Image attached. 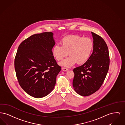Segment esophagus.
I'll return each instance as SVG.
<instances>
[{"instance_id":"esophagus-1","label":"esophagus","mask_w":125,"mask_h":125,"mask_svg":"<svg viewBox=\"0 0 125 125\" xmlns=\"http://www.w3.org/2000/svg\"><path fill=\"white\" fill-rule=\"evenodd\" d=\"M62 70L63 71H67L68 70V69L65 68V67H62Z\"/></svg>"}]
</instances>
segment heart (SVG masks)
<instances>
[{
  "label": "heart",
  "mask_w": 125,
  "mask_h": 125,
  "mask_svg": "<svg viewBox=\"0 0 125 125\" xmlns=\"http://www.w3.org/2000/svg\"><path fill=\"white\" fill-rule=\"evenodd\" d=\"M93 42L89 37L78 35H69L61 40V45L57 44L52 49L54 57L58 61L63 60L69 52L67 58L60 63V65L70 67L77 62L83 64L89 59L93 49Z\"/></svg>",
  "instance_id": "obj_1"
}]
</instances>
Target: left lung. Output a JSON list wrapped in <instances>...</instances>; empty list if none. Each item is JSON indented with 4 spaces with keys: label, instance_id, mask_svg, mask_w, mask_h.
Here are the masks:
<instances>
[{
    "label": "left lung",
    "instance_id": "8db88e82",
    "mask_svg": "<svg viewBox=\"0 0 125 125\" xmlns=\"http://www.w3.org/2000/svg\"><path fill=\"white\" fill-rule=\"evenodd\" d=\"M93 50L89 59L83 65L73 69V86L80 95L86 96L101 87L109 70L110 59L107 44L100 36L91 32Z\"/></svg>",
    "mask_w": 125,
    "mask_h": 125
}]
</instances>
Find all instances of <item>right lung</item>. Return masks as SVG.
Segmentation results:
<instances>
[{"label": "right lung", "mask_w": 125, "mask_h": 125, "mask_svg": "<svg viewBox=\"0 0 125 125\" xmlns=\"http://www.w3.org/2000/svg\"><path fill=\"white\" fill-rule=\"evenodd\" d=\"M53 33L43 32L30 36L18 47L14 60L21 87L30 96L41 98L54 89L61 70L54 59Z\"/></svg>", "instance_id": "obj_1"}]
</instances>
